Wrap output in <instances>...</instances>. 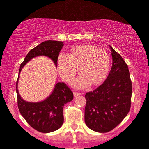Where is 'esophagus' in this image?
I'll list each match as a JSON object with an SVG mask.
<instances>
[{
    "mask_svg": "<svg viewBox=\"0 0 149 149\" xmlns=\"http://www.w3.org/2000/svg\"><path fill=\"white\" fill-rule=\"evenodd\" d=\"M73 94H74V97H77V96H80V95L81 94V93H79V92L74 91V92H73Z\"/></svg>",
    "mask_w": 149,
    "mask_h": 149,
    "instance_id": "34e87169",
    "label": "esophagus"
}]
</instances>
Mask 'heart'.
Listing matches in <instances>:
<instances>
[{"instance_id":"obj_1","label":"heart","mask_w":149,"mask_h":149,"mask_svg":"<svg viewBox=\"0 0 149 149\" xmlns=\"http://www.w3.org/2000/svg\"><path fill=\"white\" fill-rule=\"evenodd\" d=\"M111 56L106 49L91 44L72 46L67 56L60 55L57 59V68L61 78L71 83L78 72L81 74L74 86L84 88L90 85L96 87L107 79L111 67Z\"/></svg>"}]
</instances>
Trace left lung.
<instances>
[{
    "instance_id": "left-lung-1",
    "label": "left lung",
    "mask_w": 149,
    "mask_h": 149,
    "mask_svg": "<svg viewBox=\"0 0 149 149\" xmlns=\"http://www.w3.org/2000/svg\"><path fill=\"white\" fill-rule=\"evenodd\" d=\"M113 66L105 81L85 95V122L93 131L107 132L116 127L131 107L132 85L128 66L110 47Z\"/></svg>"
}]
</instances>
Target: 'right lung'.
Returning a JSON list of instances; mask_svg holds the SVG:
<instances>
[{
  "mask_svg": "<svg viewBox=\"0 0 149 149\" xmlns=\"http://www.w3.org/2000/svg\"><path fill=\"white\" fill-rule=\"evenodd\" d=\"M63 43L59 41H45L33 48L20 64L22 68L33 58L45 56L50 58L57 66V59ZM16 84L17 106L20 114L32 128L40 132L48 133L58 130L63 123V108L66 103L73 100V92L64 83H58L52 94L40 102H28L20 97Z\"/></svg>",
  "mask_w": 149,
  "mask_h": 149,
  "instance_id": "add662e5",
  "label": "right lung"
}]
</instances>
